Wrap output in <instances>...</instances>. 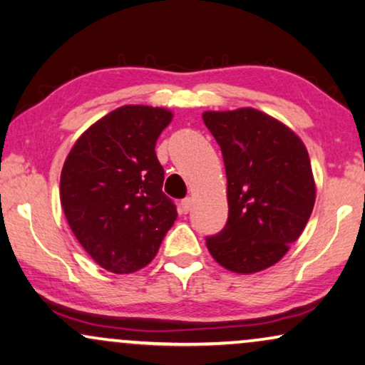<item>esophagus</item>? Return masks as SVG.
I'll use <instances>...</instances> for the list:
<instances>
[{"label": "esophagus", "instance_id": "esophagus-1", "mask_svg": "<svg viewBox=\"0 0 365 365\" xmlns=\"http://www.w3.org/2000/svg\"><path fill=\"white\" fill-rule=\"evenodd\" d=\"M192 206H194L192 197H186V199H182V201H181V211H182L184 214L191 212V211H192Z\"/></svg>", "mask_w": 365, "mask_h": 365}]
</instances>
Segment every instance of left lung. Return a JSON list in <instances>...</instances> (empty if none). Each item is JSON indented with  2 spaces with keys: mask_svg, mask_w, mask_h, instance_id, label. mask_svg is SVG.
Wrapping results in <instances>:
<instances>
[{
  "mask_svg": "<svg viewBox=\"0 0 365 365\" xmlns=\"http://www.w3.org/2000/svg\"><path fill=\"white\" fill-rule=\"evenodd\" d=\"M202 119L221 148L229 204L226 226L206 246L229 271L259 272L281 261L311 217L316 184L307 149L257 109L207 111Z\"/></svg>",
  "mask_w": 365,
  "mask_h": 365,
  "instance_id": "left-lung-1",
  "label": "left lung"
}]
</instances>
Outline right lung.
<instances>
[{
    "label": "right lung",
    "mask_w": 365,
    "mask_h": 365,
    "mask_svg": "<svg viewBox=\"0 0 365 365\" xmlns=\"http://www.w3.org/2000/svg\"><path fill=\"white\" fill-rule=\"evenodd\" d=\"M171 119L164 108L114 109L78 139L63 166L59 192L69 227L114 274L148 266L178 217L154 151Z\"/></svg>",
    "instance_id": "right-lung-1"
}]
</instances>
